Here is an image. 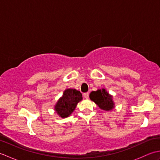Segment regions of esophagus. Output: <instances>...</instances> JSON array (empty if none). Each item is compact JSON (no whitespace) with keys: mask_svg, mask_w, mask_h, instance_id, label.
<instances>
[{"mask_svg":"<svg viewBox=\"0 0 160 160\" xmlns=\"http://www.w3.org/2000/svg\"><path fill=\"white\" fill-rule=\"evenodd\" d=\"M89 93H88V92H87V93H84V94H83V97L85 98V99H88V98H89Z\"/></svg>","mask_w":160,"mask_h":160,"instance_id":"1","label":"esophagus"}]
</instances>
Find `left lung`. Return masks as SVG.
Masks as SVG:
<instances>
[{
  "label": "left lung",
  "mask_w": 160,
  "mask_h": 160,
  "mask_svg": "<svg viewBox=\"0 0 160 160\" xmlns=\"http://www.w3.org/2000/svg\"><path fill=\"white\" fill-rule=\"evenodd\" d=\"M89 98L102 110L111 111L115 107V104L112 98L113 97L105 89L92 91L89 95Z\"/></svg>",
  "instance_id": "left-lung-1"
}]
</instances>
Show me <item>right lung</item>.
Wrapping results in <instances>:
<instances>
[{
	"mask_svg": "<svg viewBox=\"0 0 160 160\" xmlns=\"http://www.w3.org/2000/svg\"><path fill=\"white\" fill-rule=\"evenodd\" d=\"M82 100V96L79 91L74 89H67L55 105L58 115L62 118L69 117L76 108L77 104Z\"/></svg>",
	"mask_w": 160,
	"mask_h": 160,
	"instance_id": "obj_1",
	"label": "right lung"
}]
</instances>
